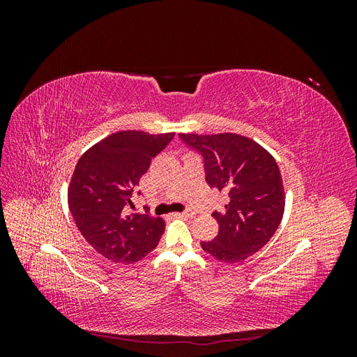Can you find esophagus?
Wrapping results in <instances>:
<instances>
[{
    "label": "esophagus",
    "instance_id": "obj_1",
    "mask_svg": "<svg viewBox=\"0 0 357 357\" xmlns=\"http://www.w3.org/2000/svg\"><path fill=\"white\" fill-rule=\"evenodd\" d=\"M178 215H180V218H195V211H193V210H190V208H188L186 211H183V213H180Z\"/></svg>",
    "mask_w": 357,
    "mask_h": 357
}]
</instances>
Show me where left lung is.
<instances>
[{"label": "left lung", "instance_id": "1", "mask_svg": "<svg viewBox=\"0 0 357 357\" xmlns=\"http://www.w3.org/2000/svg\"><path fill=\"white\" fill-rule=\"evenodd\" d=\"M202 156L205 181L228 193L223 211H213L219 234L202 241L204 252L235 264L271 240L284 213V188L275 159L253 139L238 134H178Z\"/></svg>", "mask_w": 357, "mask_h": 357}]
</instances>
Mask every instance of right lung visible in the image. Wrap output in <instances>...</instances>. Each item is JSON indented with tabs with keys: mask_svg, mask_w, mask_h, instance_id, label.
<instances>
[{
	"mask_svg": "<svg viewBox=\"0 0 357 357\" xmlns=\"http://www.w3.org/2000/svg\"><path fill=\"white\" fill-rule=\"evenodd\" d=\"M174 132L121 131L92 146L75 165L68 207L83 238L116 264H134L156 248L165 222L128 207L139 178Z\"/></svg>",
	"mask_w": 357,
	"mask_h": 357,
	"instance_id": "obj_1",
	"label": "right lung"
}]
</instances>
